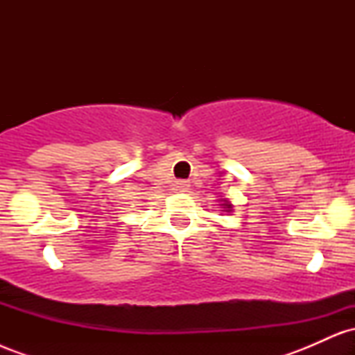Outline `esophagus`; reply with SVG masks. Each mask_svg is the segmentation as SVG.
Wrapping results in <instances>:
<instances>
[{"mask_svg": "<svg viewBox=\"0 0 355 355\" xmlns=\"http://www.w3.org/2000/svg\"><path fill=\"white\" fill-rule=\"evenodd\" d=\"M189 187H190V183L187 180H178L177 183H175V189H177L178 191H187Z\"/></svg>", "mask_w": 355, "mask_h": 355, "instance_id": "34e87169", "label": "esophagus"}]
</instances>
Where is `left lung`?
I'll return each instance as SVG.
<instances>
[{"instance_id":"8db88e82","label":"left lung","mask_w":355,"mask_h":355,"mask_svg":"<svg viewBox=\"0 0 355 355\" xmlns=\"http://www.w3.org/2000/svg\"><path fill=\"white\" fill-rule=\"evenodd\" d=\"M220 202H223V203H220V207H222V209H223L222 211H227V214H230L232 207H234V205H232L229 198H222V200H220Z\"/></svg>"}]
</instances>
